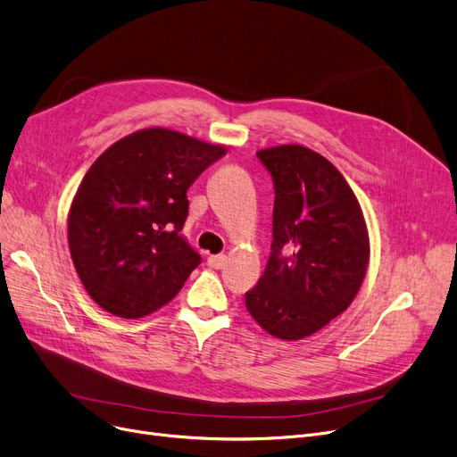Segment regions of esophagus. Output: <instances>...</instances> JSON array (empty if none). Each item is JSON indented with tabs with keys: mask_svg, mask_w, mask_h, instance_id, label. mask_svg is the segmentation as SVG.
I'll return each mask as SVG.
<instances>
[{
	"mask_svg": "<svg viewBox=\"0 0 457 457\" xmlns=\"http://www.w3.org/2000/svg\"><path fill=\"white\" fill-rule=\"evenodd\" d=\"M226 262H228V257H226V255H209V257H207V265H209L211 269H216V270L224 269Z\"/></svg>",
	"mask_w": 457,
	"mask_h": 457,
	"instance_id": "1",
	"label": "esophagus"
}]
</instances>
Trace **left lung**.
<instances>
[{
	"mask_svg": "<svg viewBox=\"0 0 457 457\" xmlns=\"http://www.w3.org/2000/svg\"><path fill=\"white\" fill-rule=\"evenodd\" d=\"M257 157L274 181V241L246 309L274 337L300 341L353 302L369 267V231L350 185L320 154L283 144Z\"/></svg>",
	"mask_w": 457,
	"mask_h": 457,
	"instance_id": "left-lung-1",
	"label": "left lung"
}]
</instances>
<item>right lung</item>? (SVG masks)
I'll return each instance as SVG.
<instances>
[{
  "instance_id": "add662e5",
  "label": "right lung",
  "mask_w": 457,
  "mask_h": 457,
  "mask_svg": "<svg viewBox=\"0 0 457 457\" xmlns=\"http://www.w3.org/2000/svg\"><path fill=\"white\" fill-rule=\"evenodd\" d=\"M222 155L224 146L148 128L94 161L70 207L68 246L102 309L140 319L181 291L202 261L181 235L187 190Z\"/></svg>"
}]
</instances>
